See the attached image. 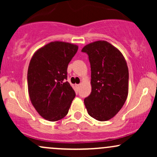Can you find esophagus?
I'll return each mask as SVG.
<instances>
[{
    "label": "esophagus",
    "instance_id": "1",
    "mask_svg": "<svg viewBox=\"0 0 157 157\" xmlns=\"http://www.w3.org/2000/svg\"><path fill=\"white\" fill-rule=\"evenodd\" d=\"M76 86L77 88H80V84H77V85H76Z\"/></svg>",
    "mask_w": 157,
    "mask_h": 157
}]
</instances>
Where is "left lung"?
Instances as JSON below:
<instances>
[{
  "label": "left lung",
  "mask_w": 157,
  "mask_h": 157,
  "mask_svg": "<svg viewBox=\"0 0 157 157\" xmlns=\"http://www.w3.org/2000/svg\"><path fill=\"white\" fill-rule=\"evenodd\" d=\"M91 71V92L84 99L88 113L98 121L109 120L122 109L128 92V68L117 48L104 40L86 45Z\"/></svg>",
  "instance_id": "1"
}]
</instances>
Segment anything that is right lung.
I'll use <instances>...</instances> for the list:
<instances>
[{"mask_svg": "<svg viewBox=\"0 0 157 157\" xmlns=\"http://www.w3.org/2000/svg\"><path fill=\"white\" fill-rule=\"evenodd\" d=\"M78 46L55 41L34 54L27 74L29 94L36 111L49 121H57L68 112L76 94L67 82V68Z\"/></svg>", "mask_w": 157, "mask_h": 157, "instance_id": "1", "label": "right lung"}]
</instances>
